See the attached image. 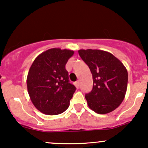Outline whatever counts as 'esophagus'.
Listing matches in <instances>:
<instances>
[{"label": "esophagus", "mask_w": 148, "mask_h": 148, "mask_svg": "<svg viewBox=\"0 0 148 148\" xmlns=\"http://www.w3.org/2000/svg\"><path fill=\"white\" fill-rule=\"evenodd\" d=\"M74 85H75V86L77 88H79V87H80V83H79V81H76L75 83H74Z\"/></svg>", "instance_id": "esophagus-1"}]
</instances>
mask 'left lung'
I'll return each instance as SVG.
<instances>
[{
  "label": "left lung",
  "mask_w": 148,
  "mask_h": 148,
  "mask_svg": "<svg viewBox=\"0 0 148 148\" xmlns=\"http://www.w3.org/2000/svg\"><path fill=\"white\" fill-rule=\"evenodd\" d=\"M79 54L92 75V89L85 96L88 106L99 114L114 111L126 94L127 69L113 54L104 51L81 49Z\"/></svg>",
  "instance_id": "1"
}]
</instances>
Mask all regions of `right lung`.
<instances>
[{"label":"right lung","mask_w":148,"mask_h":148,"mask_svg":"<svg viewBox=\"0 0 148 148\" xmlns=\"http://www.w3.org/2000/svg\"><path fill=\"white\" fill-rule=\"evenodd\" d=\"M74 53L50 49L40 54L30 67L26 81L28 94L34 106L44 114H60L69 106L76 87L69 83L65 64Z\"/></svg>","instance_id":"obj_1"}]
</instances>
